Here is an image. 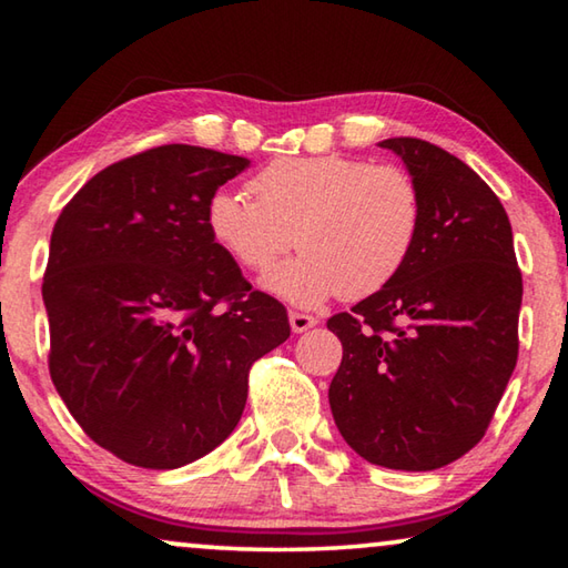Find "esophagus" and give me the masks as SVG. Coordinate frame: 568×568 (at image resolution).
Listing matches in <instances>:
<instances>
[{"label": "esophagus", "instance_id": "obj_1", "mask_svg": "<svg viewBox=\"0 0 568 568\" xmlns=\"http://www.w3.org/2000/svg\"><path fill=\"white\" fill-rule=\"evenodd\" d=\"M313 325H318V318L315 315H307V313H291V328L293 333H305L307 328H313Z\"/></svg>", "mask_w": 568, "mask_h": 568}]
</instances>
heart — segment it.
<instances>
[{
  "instance_id": "obj_1",
  "label": "heart",
  "mask_w": 568,
  "mask_h": 568,
  "mask_svg": "<svg viewBox=\"0 0 568 568\" xmlns=\"http://www.w3.org/2000/svg\"><path fill=\"white\" fill-rule=\"evenodd\" d=\"M255 197L217 190L205 223L215 243L250 273H265L287 301L318 305L378 293L406 267L423 225L420 190L406 170L345 155L281 158L250 182Z\"/></svg>"
}]
</instances>
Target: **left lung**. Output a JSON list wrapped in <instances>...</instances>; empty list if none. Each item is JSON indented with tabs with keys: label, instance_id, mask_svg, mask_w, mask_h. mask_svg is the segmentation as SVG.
Segmentation results:
<instances>
[{
	"label": "left lung",
	"instance_id": "1",
	"mask_svg": "<svg viewBox=\"0 0 568 568\" xmlns=\"http://www.w3.org/2000/svg\"><path fill=\"white\" fill-rule=\"evenodd\" d=\"M406 162L423 225L393 281L335 313L343 343L331 410L355 454L396 470L454 464L484 438L518 358L521 271L496 192L418 138L383 140Z\"/></svg>",
	"mask_w": 568,
	"mask_h": 568
}]
</instances>
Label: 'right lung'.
Returning a JSON list of instances; mask_svg holds the SVG:
<instances>
[{
	"instance_id": "right-lung-1",
	"label": "right lung",
	"mask_w": 568,
	"mask_h": 568,
	"mask_svg": "<svg viewBox=\"0 0 568 568\" xmlns=\"http://www.w3.org/2000/svg\"><path fill=\"white\" fill-rule=\"evenodd\" d=\"M247 168L162 145L84 182L57 217L42 297L50 376L94 444L140 468H180L233 434L257 358L291 335L205 223Z\"/></svg>"
}]
</instances>
